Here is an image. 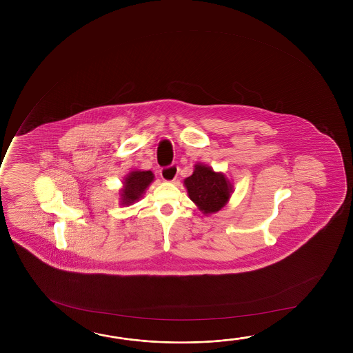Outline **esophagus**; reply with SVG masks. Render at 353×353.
<instances>
[{"label": "esophagus", "mask_w": 353, "mask_h": 353, "mask_svg": "<svg viewBox=\"0 0 353 353\" xmlns=\"http://www.w3.org/2000/svg\"><path fill=\"white\" fill-rule=\"evenodd\" d=\"M161 179L166 182H174L177 179V168H165L161 171Z\"/></svg>", "instance_id": "esophagus-1"}]
</instances>
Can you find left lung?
Listing matches in <instances>:
<instances>
[{"instance_id":"1","label":"left lung","mask_w":353,"mask_h":353,"mask_svg":"<svg viewBox=\"0 0 353 353\" xmlns=\"http://www.w3.org/2000/svg\"><path fill=\"white\" fill-rule=\"evenodd\" d=\"M185 185L192 202L204 215L219 212L232 193V183L225 174L202 163L194 165V171L185 179Z\"/></svg>"}]
</instances>
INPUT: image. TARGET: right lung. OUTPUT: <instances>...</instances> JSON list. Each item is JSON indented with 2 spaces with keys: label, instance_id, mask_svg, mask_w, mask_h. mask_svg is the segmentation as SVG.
<instances>
[{
  "label": "right lung",
  "instance_id": "obj_1",
  "mask_svg": "<svg viewBox=\"0 0 353 353\" xmlns=\"http://www.w3.org/2000/svg\"><path fill=\"white\" fill-rule=\"evenodd\" d=\"M154 181V174L151 171H133L128 174L123 182L121 191V204L132 205L138 202L144 194L146 188Z\"/></svg>",
  "mask_w": 353,
  "mask_h": 353
}]
</instances>
